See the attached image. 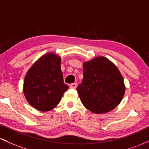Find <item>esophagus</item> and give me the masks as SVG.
I'll return each mask as SVG.
<instances>
[{"label": "esophagus", "mask_w": 149, "mask_h": 149, "mask_svg": "<svg viewBox=\"0 0 149 149\" xmlns=\"http://www.w3.org/2000/svg\"><path fill=\"white\" fill-rule=\"evenodd\" d=\"M70 88H73V89H76L77 88V83H71V84H70Z\"/></svg>", "instance_id": "obj_1"}]
</instances>
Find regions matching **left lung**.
I'll use <instances>...</instances> for the list:
<instances>
[{
    "instance_id": "8db88e82",
    "label": "left lung",
    "mask_w": 149,
    "mask_h": 149,
    "mask_svg": "<svg viewBox=\"0 0 149 149\" xmlns=\"http://www.w3.org/2000/svg\"><path fill=\"white\" fill-rule=\"evenodd\" d=\"M77 91L86 109L105 113L120 103L125 86L116 65L107 58L97 57L83 63V81Z\"/></svg>"
}]
</instances>
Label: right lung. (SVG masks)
Segmentation results:
<instances>
[{"instance_id": "add662e5", "label": "right lung", "mask_w": 149, "mask_h": 149, "mask_svg": "<svg viewBox=\"0 0 149 149\" xmlns=\"http://www.w3.org/2000/svg\"><path fill=\"white\" fill-rule=\"evenodd\" d=\"M68 88L63 80L60 57L47 53L27 71L23 90L30 105L40 111H48L57 107Z\"/></svg>"}]
</instances>
